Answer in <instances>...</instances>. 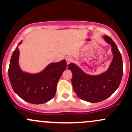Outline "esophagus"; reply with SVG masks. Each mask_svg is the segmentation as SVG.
<instances>
[{
    "instance_id": "34e87169",
    "label": "esophagus",
    "mask_w": 132,
    "mask_h": 132,
    "mask_svg": "<svg viewBox=\"0 0 132 132\" xmlns=\"http://www.w3.org/2000/svg\"><path fill=\"white\" fill-rule=\"evenodd\" d=\"M66 63H67V64H70L72 62V61H73V58H72L71 56H68V57H66Z\"/></svg>"
}]
</instances>
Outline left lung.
Instances as JSON below:
<instances>
[{"label": "left lung", "mask_w": 132, "mask_h": 132, "mask_svg": "<svg viewBox=\"0 0 132 132\" xmlns=\"http://www.w3.org/2000/svg\"><path fill=\"white\" fill-rule=\"evenodd\" d=\"M103 39L111 46L113 59L108 68L98 75L85 73L75 63L68 66L73 74L71 83L77 96L90 103L103 101L110 97L119 86L123 75V61L119 50L110 37Z\"/></svg>", "instance_id": "8db88e82"}]
</instances>
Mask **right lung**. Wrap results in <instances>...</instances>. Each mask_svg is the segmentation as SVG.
<instances>
[{
	"label": "right lung",
	"instance_id": "1",
	"mask_svg": "<svg viewBox=\"0 0 132 132\" xmlns=\"http://www.w3.org/2000/svg\"><path fill=\"white\" fill-rule=\"evenodd\" d=\"M19 43L13 52L10 61L8 74L11 86L20 98L32 104H43L54 98L56 86L64 71L66 70L65 59L51 63L39 73H29L23 71L20 67Z\"/></svg>",
	"mask_w": 132,
	"mask_h": 132
}]
</instances>
